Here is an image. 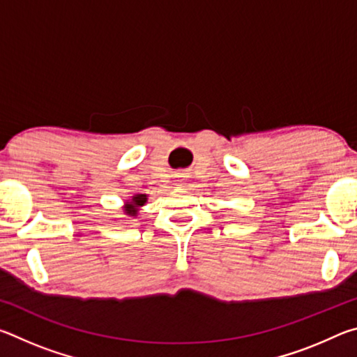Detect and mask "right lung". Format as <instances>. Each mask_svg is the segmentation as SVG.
Listing matches in <instances>:
<instances>
[{"instance_id": "1", "label": "right lung", "mask_w": 357, "mask_h": 357, "mask_svg": "<svg viewBox=\"0 0 357 357\" xmlns=\"http://www.w3.org/2000/svg\"><path fill=\"white\" fill-rule=\"evenodd\" d=\"M146 202H148V197L144 195V193H138V195H134L130 200L126 202L124 213L130 217H135L138 214V208H142Z\"/></svg>"}]
</instances>
